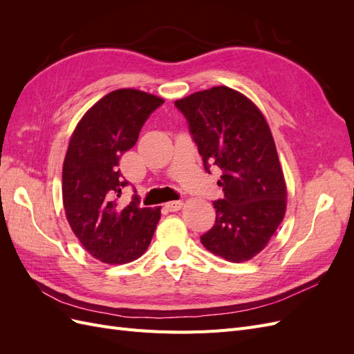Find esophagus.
Listing matches in <instances>:
<instances>
[{
  "mask_svg": "<svg viewBox=\"0 0 354 354\" xmlns=\"http://www.w3.org/2000/svg\"><path fill=\"white\" fill-rule=\"evenodd\" d=\"M181 207H183V202L181 201H171V202L165 203V208L171 212H177Z\"/></svg>",
  "mask_w": 354,
  "mask_h": 354,
  "instance_id": "obj_1",
  "label": "esophagus"
}]
</instances>
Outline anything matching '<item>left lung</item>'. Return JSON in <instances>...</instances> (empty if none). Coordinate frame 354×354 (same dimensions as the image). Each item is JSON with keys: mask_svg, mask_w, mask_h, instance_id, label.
Listing matches in <instances>:
<instances>
[{"mask_svg": "<svg viewBox=\"0 0 354 354\" xmlns=\"http://www.w3.org/2000/svg\"><path fill=\"white\" fill-rule=\"evenodd\" d=\"M203 167H218L224 198L214 201L216 223L202 245L227 261L251 260L266 248L286 208V186L270 128L236 90L212 87L180 99Z\"/></svg>", "mask_w": 354, "mask_h": 354, "instance_id": "obj_1", "label": "left lung"}]
</instances>
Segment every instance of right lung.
<instances>
[{
  "mask_svg": "<svg viewBox=\"0 0 354 354\" xmlns=\"http://www.w3.org/2000/svg\"><path fill=\"white\" fill-rule=\"evenodd\" d=\"M164 100L134 88L106 94L82 116L63 162V207L73 233L94 259L108 264L137 260L152 241L160 207L140 208V198L118 207L128 181L120 159Z\"/></svg>",
  "mask_w": 354,
  "mask_h": 354,
  "instance_id": "add662e5",
  "label": "right lung"
}]
</instances>
